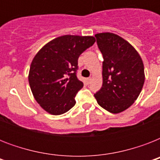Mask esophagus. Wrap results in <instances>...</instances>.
<instances>
[{"mask_svg":"<svg viewBox=\"0 0 160 160\" xmlns=\"http://www.w3.org/2000/svg\"><path fill=\"white\" fill-rule=\"evenodd\" d=\"M86 81H87V83H90V81H91V78H88V79H86Z\"/></svg>","mask_w":160,"mask_h":160,"instance_id":"34e87169","label":"esophagus"}]
</instances>
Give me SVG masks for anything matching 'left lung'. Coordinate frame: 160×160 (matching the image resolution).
Instances as JSON below:
<instances>
[{
	"label": "left lung",
	"instance_id": "obj_1",
	"mask_svg": "<svg viewBox=\"0 0 160 160\" xmlns=\"http://www.w3.org/2000/svg\"><path fill=\"white\" fill-rule=\"evenodd\" d=\"M102 53V87L95 94L97 103L107 111L118 114L131 106L141 92L144 68L137 51L114 33L95 35Z\"/></svg>",
	"mask_w": 160,
	"mask_h": 160
}]
</instances>
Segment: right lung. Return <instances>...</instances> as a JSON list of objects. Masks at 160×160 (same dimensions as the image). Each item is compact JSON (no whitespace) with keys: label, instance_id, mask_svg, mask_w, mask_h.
Masks as SVG:
<instances>
[{"label":"right lung","instance_id":"right-lung-1","mask_svg":"<svg viewBox=\"0 0 160 160\" xmlns=\"http://www.w3.org/2000/svg\"><path fill=\"white\" fill-rule=\"evenodd\" d=\"M95 42L93 36L65 35L48 42L35 55L29 84L34 98L46 112L59 115L75 105V95L84 85L76 76L78 59Z\"/></svg>","mask_w":160,"mask_h":160}]
</instances>
